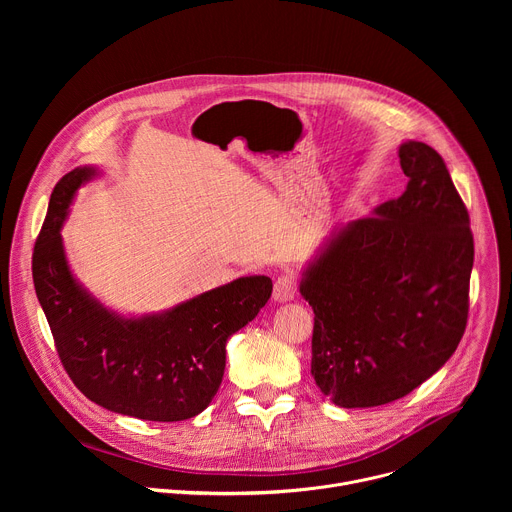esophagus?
<instances>
[{"mask_svg": "<svg viewBox=\"0 0 512 512\" xmlns=\"http://www.w3.org/2000/svg\"><path fill=\"white\" fill-rule=\"evenodd\" d=\"M298 294V277L294 273H283L275 279L273 285V300L275 302H287Z\"/></svg>", "mask_w": 512, "mask_h": 512, "instance_id": "obj_1", "label": "esophagus"}]
</instances>
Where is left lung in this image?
Returning <instances> with one entry per match:
<instances>
[{
    "label": "left lung",
    "instance_id": "1",
    "mask_svg": "<svg viewBox=\"0 0 512 512\" xmlns=\"http://www.w3.org/2000/svg\"><path fill=\"white\" fill-rule=\"evenodd\" d=\"M407 190L346 225L306 271L312 377L336 405L377 407L417 389L458 348L474 237L444 158L399 148Z\"/></svg>",
    "mask_w": 512,
    "mask_h": 512
}]
</instances>
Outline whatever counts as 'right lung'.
<instances>
[{"instance_id": "right-lung-1", "label": "right lung", "mask_w": 512, "mask_h": 512, "mask_svg": "<svg viewBox=\"0 0 512 512\" xmlns=\"http://www.w3.org/2000/svg\"><path fill=\"white\" fill-rule=\"evenodd\" d=\"M95 174L58 180L32 253V277L64 371L97 405L148 421H182L208 407L225 375L231 334L267 304L273 283L241 277L162 316L119 318L72 279L60 227L77 188Z\"/></svg>"}]
</instances>
